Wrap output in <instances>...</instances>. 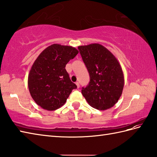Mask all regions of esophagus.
Instances as JSON below:
<instances>
[{
	"instance_id": "34e87169",
	"label": "esophagus",
	"mask_w": 157,
	"mask_h": 157,
	"mask_svg": "<svg viewBox=\"0 0 157 157\" xmlns=\"http://www.w3.org/2000/svg\"><path fill=\"white\" fill-rule=\"evenodd\" d=\"M75 84L77 85V87H78V88H79V82H77L75 83Z\"/></svg>"
}]
</instances>
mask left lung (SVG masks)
Masks as SVG:
<instances>
[{
    "mask_svg": "<svg viewBox=\"0 0 157 157\" xmlns=\"http://www.w3.org/2000/svg\"><path fill=\"white\" fill-rule=\"evenodd\" d=\"M78 49L90 78L89 84L82 87V95L91 106L98 110L113 107L121 96L124 85L118 59L98 43L79 46Z\"/></svg>",
    "mask_w": 157,
    "mask_h": 157,
    "instance_id": "obj_1",
    "label": "left lung"
}]
</instances>
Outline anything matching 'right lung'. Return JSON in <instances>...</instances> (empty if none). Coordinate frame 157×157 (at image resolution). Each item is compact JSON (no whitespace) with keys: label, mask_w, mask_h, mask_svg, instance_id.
<instances>
[{"label":"right lung","mask_w":157,"mask_h":157,"mask_svg":"<svg viewBox=\"0 0 157 157\" xmlns=\"http://www.w3.org/2000/svg\"><path fill=\"white\" fill-rule=\"evenodd\" d=\"M78 53L71 46L53 44L43 50L33 64L28 76L29 92L43 109L53 111L59 108L77 87L65 65Z\"/></svg>","instance_id":"obj_1"}]
</instances>
